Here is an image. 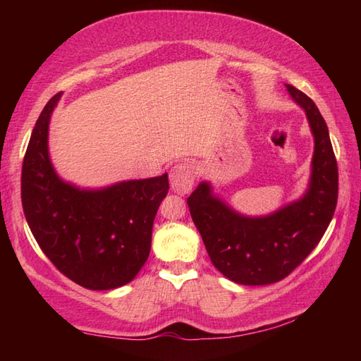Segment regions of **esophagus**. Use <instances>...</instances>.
Instances as JSON below:
<instances>
[{
  "instance_id": "obj_1",
  "label": "esophagus",
  "mask_w": 361,
  "mask_h": 361,
  "mask_svg": "<svg viewBox=\"0 0 361 361\" xmlns=\"http://www.w3.org/2000/svg\"><path fill=\"white\" fill-rule=\"evenodd\" d=\"M171 186L176 194H188L194 186L195 167L189 161H180L171 169Z\"/></svg>"
}]
</instances>
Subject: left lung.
I'll return each instance as SVG.
<instances>
[{
	"instance_id": "1",
	"label": "left lung",
	"mask_w": 361,
	"mask_h": 361,
	"mask_svg": "<svg viewBox=\"0 0 361 361\" xmlns=\"http://www.w3.org/2000/svg\"><path fill=\"white\" fill-rule=\"evenodd\" d=\"M291 97L302 106L315 136L310 188L301 200L268 217L239 216L211 195L202 183L188 198L194 224L217 270L243 286L278 282L295 270L331 224L338 200V166L324 118L312 99L293 85Z\"/></svg>"
}]
</instances>
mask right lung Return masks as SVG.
<instances>
[{
    "label": "right lung",
    "instance_id": "add662e5",
    "mask_svg": "<svg viewBox=\"0 0 361 361\" xmlns=\"http://www.w3.org/2000/svg\"><path fill=\"white\" fill-rule=\"evenodd\" d=\"M52 96L30 135L21 171V203L38 247L68 279L90 290L126 286L149 257L152 226L167 195V173L80 190L54 172L48 155Z\"/></svg>",
    "mask_w": 361,
    "mask_h": 361
}]
</instances>
